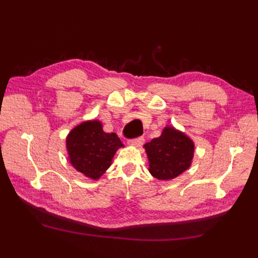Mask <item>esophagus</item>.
Wrapping results in <instances>:
<instances>
[{
  "instance_id": "1",
  "label": "esophagus",
  "mask_w": 258,
  "mask_h": 258,
  "mask_svg": "<svg viewBox=\"0 0 258 258\" xmlns=\"http://www.w3.org/2000/svg\"><path fill=\"white\" fill-rule=\"evenodd\" d=\"M143 143H144V138H138V139L131 140V141L128 142L130 145L135 146V147H140V146L143 145Z\"/></svg>"
}]
</instances>
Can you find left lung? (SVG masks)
<instances>
[{
    "mask_svg": "<svg viewBox=\"0 0 258 258\" xmlns=\"http://www.w3.org/2000/svg\"><path fill=\"white\" fill-rule=\"evenodd\" d=\"M150 162V173L157 179L177 177L187 169L194 156V143L173 126H166L160 138L144 145Z\"/></svg>",
    "mask_w": 258,
    "mask_h": 258,
    "instance_id": "left-lung-1",
    "label": "left lung"
}]
</instances>
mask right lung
<instances>
[{
  "mask_svg": "<svg viewBox=\"0 0 258 258\" xmlns=\"http://www.w3.org/2000/svg\"><path fill=\"white\" fill-rule=\"evenodd\" d=\"M115 133H105L100 120H86L71 131L67 150L73 167L86 177L98 179L111 166L115 153L123 147Z\"/></svg>",
  "mask_w": 258,
  "mask_h": 258,
  "instance_id": "right-lung-1",
  "label": "right lung"
}]
</instances>
